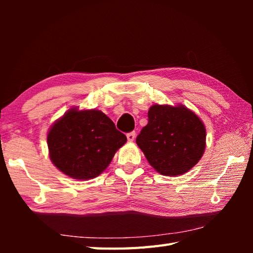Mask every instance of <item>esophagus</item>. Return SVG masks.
I'll return each mask as SVG.
<instances>
[{"label": "esophagus", "mask_w": 253, "mask_h": 253, "mask_svg": "<svg viewBox=\"0 0 253 253\" xmlns=\"http://www.w3.org/2000/svg\"><path fill=\"white\" fill-rule=\"evenodd\" d=\"M126 136H127V139H128V141H133V140H135V138H136V132H135V131L128 132Z\"/></svg>", "instance_id": "34e87169"}]
</instances>
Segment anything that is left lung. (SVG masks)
<instances>
[{"instance_id":"left-lung-1","label":"left lung","mask_w":253,"mask_h":253,"mask_svg":"<svg viewBox=\"0 0 253 253\" xmlns=\"http://www.w3.org/2000/svg\"><path fill=\"white\" fill-rule=\"evenodd\" d=\"M136 142L150 165L164 176L182 175L202 158L206 127L184 105L154 104Z\"/></svg>"}]
</instances>
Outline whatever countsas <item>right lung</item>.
<instances>
[{
	"label": "right lung",
	"mask_w": 253,
	"mask_h": 253,
	"mask_svg": "<svg viewBox=\"0 0 253 253\" xmlns=\"http://www.w3.org/2000/svg\"><path fill=\"white\" fill-rule=\"evenodd\" d=\"M127 141L114 123L99 110H68L47 133L50 159L75 179L94 178Z\"/></svg>",
	"instance_id": "1"
}]
</instances>
